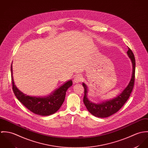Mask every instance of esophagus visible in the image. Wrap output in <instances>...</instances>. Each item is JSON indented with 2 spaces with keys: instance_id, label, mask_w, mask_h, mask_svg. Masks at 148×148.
Listing matches in <instances>:
<instances>
[{
  "instance_id": "esophagus-1",
  "label": "esophagus",
  "mask_w": 148,
  "mask_h": 148,
  "mask_svg": "<svg viewBox=\"0 0 148 148\" xmlns=\"http://www.w3.org/2000/svg\"><path fill=\"white\" fill-rule=\"evenodd\" d=\"M83 79L82 76L80 74H77L75 75V78H74V82L76 83H78L80 82Z\"/></svg>"
}]
</instances>
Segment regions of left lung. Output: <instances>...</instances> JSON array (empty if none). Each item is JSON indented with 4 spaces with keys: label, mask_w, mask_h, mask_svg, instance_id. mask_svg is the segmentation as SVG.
Here are the masks:
<instances>
[{
    "label": "left lung",
    "mask_w": 148,
    "mask_h": 148,
    "mask_svg": "<svg viewBox=\"0 0 148 148\" xmlns=\"http://www.w3.org/2000/svg\"><path fill=\"white\" fill-rule=\"evenodd\" d=\"M127 54L132 63L133 70L132 77L127 87L116 97L109 100H108L104 101H103L99 103H93L90 101L88 98V86L84 83H83V86L84 88V96L83 101L86 109L92 115L100 118L108 117L118 112L124 105L129 99L134 86L136 61L134 54L129 48H128Z\"/></svg>",
    "instance_id": "8db88e82"
}]
</instances>
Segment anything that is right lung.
Masks as SVG:
<instances>
[{"mask_svg":"<svg viewBox=\"0 0 148 148\" xmlns=\"http://www.w3.org/2000/svg\"><path fill=\"white\" fill-rule=\"evenodd\" d=\"M11 72L12 89L16 98L31 112L42 116L52 114L59 109L63 104L66 91L72 85V81L70 80L47 96H28L21 91L15 84L12 75V63Z\"/></svg>","mask_w":148,"mask_h":148,"instance_id":"obj_1","label":"right lung"}]
</instances>
